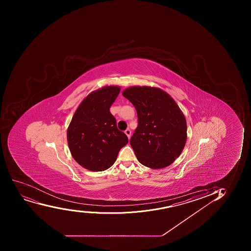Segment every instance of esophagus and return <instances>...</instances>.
Listing matches in <instances>:
<instances>
[{"label":"esophagus","mask_w":251,"mask_h":251,"mask_svg":"<svg viewBox=\"0 0 251 251\" xmlns=\"http://www.w3.org/2000/svg\"><path fill=\"white\" fill-rule=\"evenodd\" d=\"M124 132H125V134L127 135V137H128V139H130V137H131V130L127 129Z\"/></svg>","instance_id":"1"}]
</instances>
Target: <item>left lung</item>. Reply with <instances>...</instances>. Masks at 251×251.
Here are the masks:
<instances>
[{
	"label": "left lung",
	"mask_w": 251,
	"mask_h": 251,
	"mask_svg": "<svg viewBox=\"0 0 251 251\" xmlns=\"http://www.w3.org/2000/svg\"><path fill=\"white\" fill-rule=\"evenodd\" d=\"M122 94L137 110L138 126L130 140L138 161L153 169H163L181 154L187 138L186 118L164 90L133 86Z\"/></svg>",
	"instance_id": "8db88e82"
}]
</instances>
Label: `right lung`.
I'll list each match as a JSON object with an SVG mask.
<instances>
[{"mask_svg":"<svg viewBox=\"0 0 251 251\" xmlns=\"http://www.w3.org/2000/svg\"><path fill=\"white\" fill-rule=\"evenodd\" d=\"M120 87L105 86L87 95L75 111L67 129L70 153L77 164L93 172L106 170L114 164L128 139L117 128L109 108Z\"/></svg>","mask_w":251,"mask_h":251,"instance_id":"add662e5","label":"right lung"}]
</instances>
